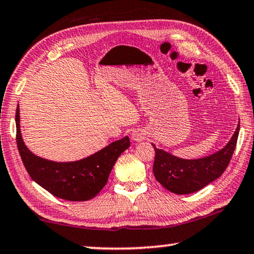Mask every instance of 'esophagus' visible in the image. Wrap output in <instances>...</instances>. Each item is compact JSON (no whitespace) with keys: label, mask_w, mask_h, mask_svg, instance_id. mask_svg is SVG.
<instances>
[{"label":"esophagus","mask_w":254,"mask_h":254,"mask_svg":"<svg viewBox=\"0 0 254 254\" xmlns=\"http://www.w3.org/2000/svg\"><path fill=\"white\" fill-rule=\"evenodd\" d=\"M145 138H146L145 131L135 130V131L132 132V140H133V141L139 142V141H141V140H143Z\"/></svg>","instance_id":"esophagus-1"}]
</instances>
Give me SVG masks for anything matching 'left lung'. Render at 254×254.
<instances>
[{
  "label": "left lung",
  "mask_w": 254,
  "mask_h": 254,
  "mask_svg": "<svg viewBox=\"0 0 254 254\" xmlns=\"http://www.w3.org/2000/svg\"><path fill=\"white\" fill-rule=\"evenodd\" d=\"M238 133L240 123L224 148L209 156L195 160L177 157L163 149L156 148L151 143L155 149L153 166L155 178L165 189L178 195L198 191L224 173L235 150Z\"/></svg>",
  "instance_id": "8db88e82"
}]
</instances>
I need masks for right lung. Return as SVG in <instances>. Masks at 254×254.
<instances>
[{
	"mask_svg": "<svg viewBox=\"0 0 254 254\" xmlns=\"http://www.w3.org/2000/svg\"><path fill=\"white\" fill-rule=\"evenodd\" d=\"M19 104L16 112L17 146L30 178L56 197L82 202L93 198L107 184L117 158L130 147L124 137L109 143L97 153L74 162H54L36 156L22 140Z\"/></svg>",
	"mask_w": 254,
	"mask_h": 254,
	"instance_id": "add662e5",
	"label": "right lung"
}]
</instances>
